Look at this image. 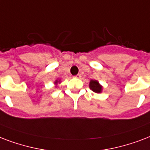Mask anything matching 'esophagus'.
<instances>
[{
  "instance_id": "1",
  "label": "esophagus",
  "mask_w": 150,
  "mask_h": 150,
  "mask_svg": "<svg viewBox=\"0 0 150 150\" xmlns=\"http://www.w3.org/2000/svg\"><path fill=\"white\" fill-rule=\"evenodd\" d=\"M81 74H76V76H74V77H75V78H81Z\"/></svg>"
}]
</instances>
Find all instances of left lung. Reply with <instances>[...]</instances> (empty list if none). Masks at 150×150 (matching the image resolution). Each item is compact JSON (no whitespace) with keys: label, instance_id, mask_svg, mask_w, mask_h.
Instances as JSON below:
<instances>
[{"label":"left lung","instance_id":"left-lung-1","mask_svg":"<svg viewBox=\"0 0 150 150\" xmlns=\"http://www.w3.org/2000/svg\"><path fill=\"white\" fill-rule=\"evenodd\" d=\"M89 88L96 93H101L102 90H103V87L96 80H91L90 83H89Z\"/></svg>","mask_w":150,"mask_h":150}]
</instances>
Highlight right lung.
Returning a JSON list of instances; mask_svg holds the SVG:
<instances>
[{
    "label": "right lung",
    "instance_id": "right-lung-1",
    "mask_svg": "<svg viewBox=\"0 0 150 150\" xmlns=\"http://www.w3.org/2000/svg\"><path fill=\"white\" fill-rule=\"evenodd\" d=\"M59 81H54V83H55V84H57V83H59Z\"/></svg>",
    "mask_w": 150,
    "mask_h": 150
}]
</instances>
